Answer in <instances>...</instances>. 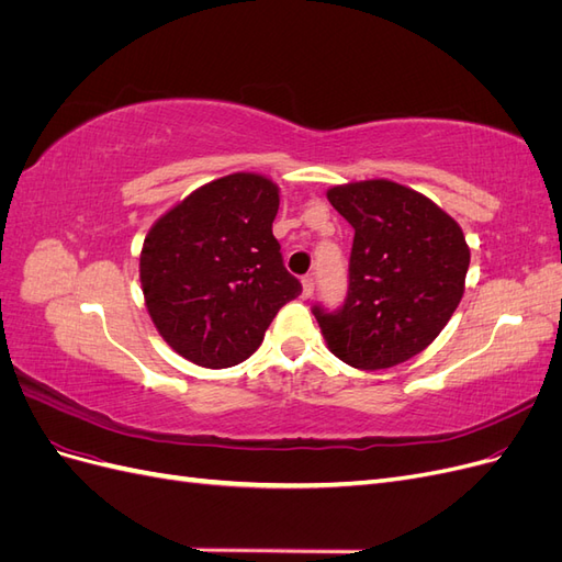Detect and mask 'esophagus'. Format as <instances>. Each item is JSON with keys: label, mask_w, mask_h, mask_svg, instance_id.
Here are the masks:
<instances>
[{"label": "esophagus", "mask_w": 562, "mask_h": 562, "mask_svg": "<svg viewBox=\"0 0 562 562\" xmlns=\"http://www.w3.org/2000/svg\"><path fill=\"white\" fill-rule=\"evenodd\" d=\"M314 295V277H304L302 279V297H312Z\"/></svg>", "instance_id": "1"}]
</instances>
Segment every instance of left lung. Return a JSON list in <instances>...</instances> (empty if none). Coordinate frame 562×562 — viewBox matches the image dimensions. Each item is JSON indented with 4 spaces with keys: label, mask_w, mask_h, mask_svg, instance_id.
<instances>
[{
    "label": "left lung",
    "mask_w": 562,
    "mask_h": 562,
    "mask_svg": "<svg viewBox=\"0 0 562 562\" xmlns=\"http://www.w3.org/2000/svg\"><path fill=\"white\" fill-rule=\"evenodd\" d=\"M353 227L342 307L314 316L328 349L351 368H394L427 349L464 295V232L431 199L391 180L328 190Z\"/></svg>",
    "instance_id": "left-lung-1"
}]
</instances>
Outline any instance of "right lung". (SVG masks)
Wrapping results in <instances>:
<instances>
[{
  "label": "right lung",
  "mask_w": 562,
  "mask_h": 562,
  "mask_svg": "<svg viewBox=\"0 0 562 562\" xmlns=\"http://www.w3.org/2000/svg\"><path fill=\"white\" fill-rule=\"evenodd\" d=\"M277 213V182L232 173L199 187L147 232L145 304L182 359L203 368L241 363L283 304L302 293L271 234Z\"/></svg>",
  "instance_id": "obj_1"
}]
</instances>
